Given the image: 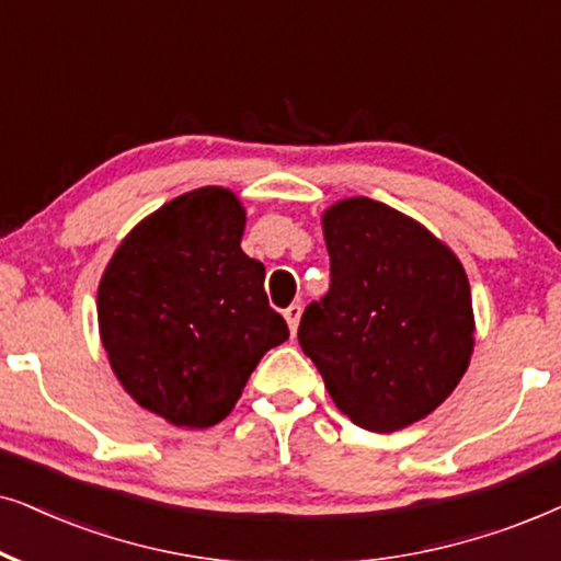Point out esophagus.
Segmentation results:
<instances>
[{"label":"esophagus","instance_id":"esophagus-1","mask_svg":"<svg viewBox=\"0 0 561 561\" xmlns=\"http://www.w3.org/2000/svg\"><path fill=\"white\" fill-rule=\"evenodd\" d=\"M300 316H302V308L297 302H293L285 310V320H287V325H289V331H293V335L297 333V323H300Z\"/></svg>","mask_w":561,"mask_h":561}]
</instances>
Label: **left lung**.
I'll return each mask as SVG.
<instances>
[{"label": "left lung", "instance_id": "1", "mask_svg": "<svg viewBox=\"0 0 561 561\" xmlns=\"http://www.w3.org/2000/svg\"><path fill=\"white\" fill-rule=\"evenodd\" d=\"M331 289L302 312L300 346L335 408L392 433L454 392L474 348L461 261L421 222L369 197L323 213Z\"/></svg>", "mask_w": 561, "mask_h": 561}]
</instances>
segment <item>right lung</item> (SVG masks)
<instances>
[{"mask_svg":"<svg viewBox=\"0 0 561 561\" xmlns=\"http://www.w3.org/2000/svg\"><path fill=\"white\" fill-rule=\"evenodd\" d=\"M243 228L230 190L186 192L125 236L96 289L119 385L179 428L220 423L261 356L289 339L268 308L264 264L241 249Z\"/></svg>","mask_w":561,"mask_h":561,"instance_id":"right-lung-1","label":"right lung"}]
</instances>
